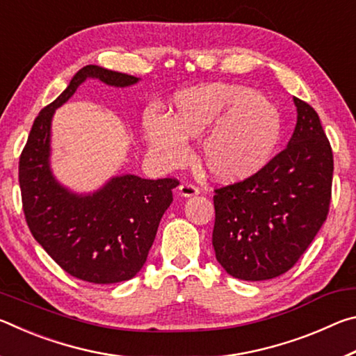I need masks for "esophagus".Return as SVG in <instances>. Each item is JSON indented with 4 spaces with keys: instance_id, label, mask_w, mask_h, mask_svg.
Wrapping results in <instances>:
<instances>
[{
    "instance_id": "1",
    "label": "esophagus",
    "mask_w": 356,
    "mask_h": 356,
    "mask_svg": "<svg viewBox=\"0 0 356 356\" xmlns=\"http://www.w3.org/2000/svg\"><path fill=\"white\" fill-rule=\"evenodd\" d=\"M197 193H200V190H197L195 185L186 184V182H184V184H180V185H179V195H180V196H184V197H191V196H196Z\"/></svg>"
}]
</instances>
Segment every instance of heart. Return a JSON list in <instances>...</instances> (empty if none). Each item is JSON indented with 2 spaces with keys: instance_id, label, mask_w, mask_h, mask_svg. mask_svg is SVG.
Wrapping results in <instances>:
<instances>
[{
  "instance_id": "1",
  "label": "heart",
  "mask_w": 356,
  "mask_h": 356,
  "mask_svg": "<svg viewBox=\"0 0 356 356\" xmlns=\"http://www.w3.org/2000/svg\"><path fill=\"white\" fill-rule=\"evenodd\" d=\"M143 136L160 165H182L186 138L201 135L200 161L210 176L232 184L272 160L282 134L281 113L267 95L234 83H207L174 94L168 114L149 110Z\"/></svg>"
}]
</instances>
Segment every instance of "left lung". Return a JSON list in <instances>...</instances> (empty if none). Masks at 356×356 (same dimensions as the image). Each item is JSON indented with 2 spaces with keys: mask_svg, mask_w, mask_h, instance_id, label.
<instances>
[{
  "mask_svg": "<svg viewBox=\"0 0 356 356\" xmlns=\"http://www.w3.org/2000/svg\"><path fill=\"white\" fill-rule=\"evenodd\" d=\"M297 125L284 150L243 182L215 190L212 245L234 278L286 273L327 220L333 152L318 114L293 97Z\"/></svg>",
  "mask_w": 356,
  "mask_h": 356,
  "instance_id": "left-lung-1",
  "label": "left lung"
}]
</instances>
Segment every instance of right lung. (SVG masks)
I'll return each mask as SVG.
<instances>
[{"instance_id": "1", "label": "right lung", "mask_w": 356, "mask_h": 356, "mask_svg": "<svg viewBox=\"0 0 356 356\" xmlns=\"http://www.w3.org/2000/svg\"><path fill=\"white\" fill-rule=\"evenodd\" d=\"M88 78L114 88L140 81L92 64L78 70L35 118L20 156L19 182L29 231L53 261L78 280L113 284L143 268L179 182L122 174L92 193H75L58 182L50 166L53 114Z\"/></svg>"}]
</instances>
